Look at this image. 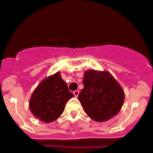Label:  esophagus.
Wrapping results in <instances>:
<instances>
[{
	"mask_svg": "<svg viewBox=\"0 0 153 153\" xmlns=\"http://www.w3.org/2000/svg\"><path fill=\"white\" fill-rule=\"evenodd\" d=\"M73 94L75 95V97H77V96H78V94H79V90H75V91L73 92Z\"/></svg>",
	"mask_w": 153,
	"mask_h": 153,
	"instance_id": "esophagus-1",
	"label": "esophagus"
}]
</instances>
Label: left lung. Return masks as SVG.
Here are the masks:
<instances>
[{"mask_svg":"<svg viewBox=\"0 0 153 153\" xmlns=\"http://www.w3.org/2000/svg\"><path fill=\"white\" fill-rule=\"evenodd\" d=\"M84 88L78 100L93 120L104 122L119 113L123 105L124 91L108 72L88 70L83 79Z\"/></svg>","mask_w":153,"mask_h":153,"instance_id":"left-lung-1","label":"left lung"}]
</instances>
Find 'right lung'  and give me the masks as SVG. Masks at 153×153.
Instances as JSON below:
<instances>
[{
	"mask_svg": "<svg viewBox=\"0 0 153 153\" xmlns=\"http://www.w3.org/2000/svg\"><path fill=\"white\" fill-rule=\"evenodd\" d=\"M73 96L60 72H57L36 88L30 100V109L42 122H53L63 114L65 105Z\"/></svg>",
	"mask_w": 153,
	"mask_h": 153,
	"instance_id": "right-lung-1",
	"label": "right lung"
}]
</instances>
